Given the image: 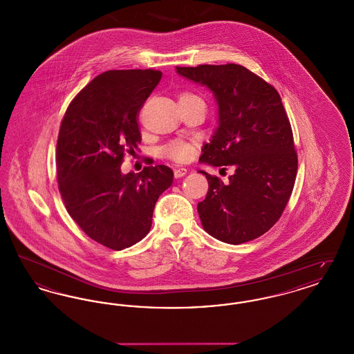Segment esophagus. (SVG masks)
Listing matches in <instances>:
<instances>
[{
	"instance_id": "obj_1",
	"label": "esophagus",
	"mask_w": 354,
	"mask_h": 354,
	"mask_svg": "<svg viewBox=\"0 0 354 354\" xmlns=\"http://www.w3.org/2000/svg\"><path fill=\"white\" fill-rule=\"evenodd\" d=\"M187 174V169L185 167H178V169H174V175L175 178H182Z\"/></svg>"
}]
</instances>
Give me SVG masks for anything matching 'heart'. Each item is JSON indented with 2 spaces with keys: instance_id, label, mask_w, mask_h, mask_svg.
I'll list each match as a JSON object with an SVG mask.
<instances>
[{
  "instance_id": "heart-1",
  "label": "heart",
  "mask_w": 354,
  "mask_h": 354,
  "mask_svg": "<svg viewBox=\"0 0 354 354\" xmlns=\"http://www.w3.org/2000/svg\"><path fill=\"white\" fill-rule=\"evenodd\" d=\"M192 97H196V95L189 94V93H183L180 95V98H192ZM194 149H195L194 143L176 139V140H171L166 146H163L160 151L163 156L172 159L175 162H185L192 156Z\"/></svg>"
}]
</instances>
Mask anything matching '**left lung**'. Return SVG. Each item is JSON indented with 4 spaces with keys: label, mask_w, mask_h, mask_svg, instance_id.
Listing matches in <instances>:
<instances>
[{
    "label": "left lung",
    "mask_w": 354,
    "mask_h": 354,
    "mask_svg": "<svg viewBox=\"0 0 354 354\" xmlns=\"http://www.w3.org/2000/svg\"><path fill=\"white\" fill-rule=\"evenodd\" d=\"M176 71L208 87L218 103L219 127L204 146L202 163L235 167L228 183L199 171L208 180L198 204L203 228L235 245L264 235L280 219L297 174L292 127L277 90L236 64Z\"/></svg>",
    "instance_id": "1"
}]
</instances>
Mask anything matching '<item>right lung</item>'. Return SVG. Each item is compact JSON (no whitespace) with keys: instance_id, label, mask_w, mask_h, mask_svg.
<instances>
[{"instance_id":"obj_1","label":"right lung","mask_w":354,"mask_h":354,"mask_svg":"<svg viewBox=\"0 0 354 354\" xmlns=\"http://www.w3.org/2000/svg\"><path fill=\"white\" fill-rule=\"evenodd\" d=\"M162 78L159 70H109L68 104L57 142V180L68 215L86 235L122 251L150 232L159 196L172 169L147 166L122 174L126 152L142 136L138 115Z\"/></svg>"}]
</instances>
